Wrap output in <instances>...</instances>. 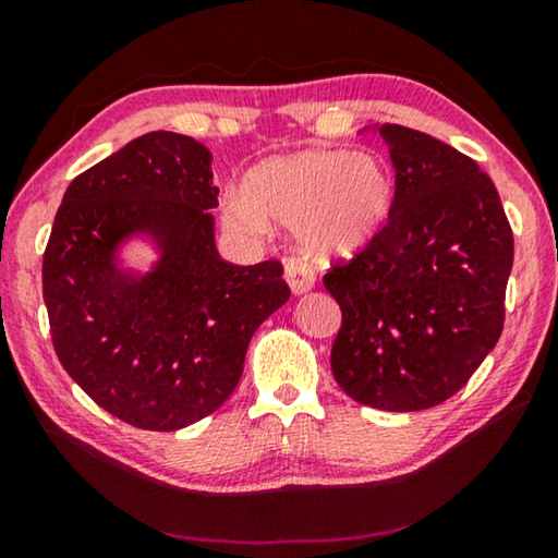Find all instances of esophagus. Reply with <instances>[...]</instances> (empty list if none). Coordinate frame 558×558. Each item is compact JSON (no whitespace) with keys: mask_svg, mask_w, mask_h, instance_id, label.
Segmentation results:
<instances>
[{"mask_svg":"<svg viewBox=\"0 0 558 558\" xmlns=\"http://www.w3.org/2000/svg\"><path fill=\"white\" fill-rule=\"evenodd\" d=\"M286 282H288L292 295H305L307 290H313L315 276H313V270L305 266V263L288 260L286 263Z\"/></svg>","mask_w":558,"mask_h":558,"instance_id":"1","label":"esophagus"}]
</instances>
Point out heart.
<instances>
[{
    "instance_id": "heart-1",
    "label": "heart",
    "mask_w": 558,
    "mask_h": 558,
    "mask_svg": "<svg viewBox=\"0 0 558 558\" xmlns=\"http://www.w3.org/2000/svg\"><path fill=\"white\" fill-rule=\"evenodd\" d=\"M396 204L391 167L376 155L305 149L258 165L245 192L226 196V223L263 233L268 221L295 226L300 251L319 263L364 253L384 233Z\"/></svg>"
}]
</instances>
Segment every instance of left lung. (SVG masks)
I'll return each mask as SVG.
<instances>
[{
  "label": "left lung",
  "instance_id": "1",
  "mask_svg": "<svg viewBox=\"0 0 558 558\" xmlns=\"http://www.w3.org/2000/svg\"><path fill=\"white\" fill-rule=\"evenodd\" d=\"M379 132L396 204L376 243L325 276L342 310L329 362L349 399L405 413L458 393L495 349L514 239L470 157L411 128Z\"/></svg>",
  "mask_w": 558,
  "mask_h": 558
}]
</instances>
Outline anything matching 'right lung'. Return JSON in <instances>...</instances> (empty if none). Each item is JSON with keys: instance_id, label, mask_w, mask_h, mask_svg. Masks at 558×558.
I'll use <instances>...</instances> for the list:
<instances>
[{"instance_id": "add662e5", "label": "right lung", "mask_w": 558, "mask_h": 558, "mask_svg": "<svg viewBox=\"0 0 558 558\" xmlns=\"http://www.w3.org/2000/svg\"><path fill=\"white\" fill-rule=\"evenodd\" d=\"M211 153L157 130L65 189L44 253L53 349L100 409L179 430L229 399L256 329L290 288L278 260L233 266L216 251ZM132 242L154 248L124 266Z\"/></svg>"}]
</instances>
